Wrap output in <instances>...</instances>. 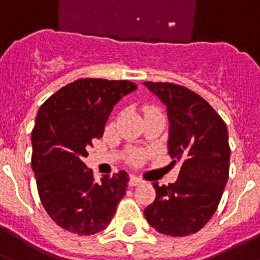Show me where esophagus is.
I'll use <instances>...</instances> for the list:
<instances>
[{"instance_id":"34e87169","label":"esophagus","mask_w":260,"mask_h":260,"mask_svg":"<svg viewBox=\"0 0 260 260\" xmlns=\"http://www.w3.org/2000/svg\"><path fill=\"white\" fill-rule=\"evenodd\" d=\"M143 181L141 180V178H138V177H135V175H131L129 177V185L131 186H138L139 184H142Z\"/></svg>"}]
</instances>
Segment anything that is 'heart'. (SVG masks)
<instances>
[{
	"instance_id": "1",
	"label": "heart",
	"mask_w": 260,
	"mask_h": 260,
	"mask_svg": "<svg viewBox=\"0 0 260 260\" xmlns=\"http://www.w3.org/2000/svg\"><path fill=\"white\" fill-rule=\"evenodd\" d=\"M143 110H145V113H147V111H152V110H156V108L152 107V106H146V107L143 108ZM141 160H142L141 153H134V154H132V156H131V158H129L131 163H134V164L139 163Z\"/></svg>"
}]
</instances>
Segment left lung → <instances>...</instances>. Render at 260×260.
I'll return each instance as SVG.
<instances>
[{
	"label": "left lung",
	"mask_w": 260,
	"mask_h": 260,
	"mask_svg": "<svg viewBox=\"0 0 260 260\" xmlns=\"http://www.w3.org/2000/svg\"><path fill=\"white\" fill-rule=\"evenodd\" d=\"M143 85L167 107L169 153L173 163H181L174 184H153L156 199L145 209V217L161 234H195L214 214L229 180L227 125L205 99L184 86Z\"/></svg>",
	"instance_id": "1"
}]
</instances>
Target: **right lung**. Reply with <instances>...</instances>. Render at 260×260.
I'll use <instances>...</instances> for the list:
<instances>
[{"label": "right lung", "instance_id": "add662e5", "mask_svg": "<svg viewBox=\"0 0 260 260\" xmlns=\"http://www.w3.org/2000/svg\"><path fill=\"white\" fill-rule=\"evenodd\" d=\"M136 85L129 80L85 78L61 87L43 103L31 132V169L47 214L78 235L107 227L129 177L119 171L96 182L83 158L100 139L108 115Z\"/></svg>", "mask_w": 260, "mask_h": 260}]
</instances>
